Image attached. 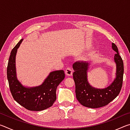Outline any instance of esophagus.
I'll return each instance as SVG.
<instances>
[{"label":"esophagus","mask_w":130,"mask_h":130,"mask_svg":"<svg viewBox=\"0 0 130 130\" xmlns=\"http://www.w3.org/2000/svg\"><path fill=\"white\" fill-rule=\"evenodd\" d=\"M65 73L67 76H70L73 74V70H72L71 68H66V69L65 70Z\"/></svg>","instance_id":"1"}]
</instances>
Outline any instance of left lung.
<instances>
[{"instance_id":"left-lung-1","label":"left lung","mask_w":130,"mask_h":130,"mask_svg":"<svg viewBox=\"0 0 130 130\" xmlns=\"http://www.w3.org/2000/svg\"><path fill=\"white\" fill-rule=\"evenodd\" d=\"M112 48L116 52L114 56L116 65V77L105 88H96L90 85L87 75L89 62L77 61L73 63V77L76 85V98L83 106L91 108L104 107L115 99L120 93L122 87L124 65L115 43H112Z\"/></svg>"}]
</instances>
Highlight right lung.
Here are the masks:
<instances>
[{
  "label": "right lung",
  "mask_w": 130,
  "mask_h": 130,
  "mask_svg": "<svg viewBox=\"0 0 130 130\" xmlns=\"http://www.w3.org/2000/svg\"><path fill=\"white\" fill-rule=\"evenodd\" d=\"M22 39L11 52L7 68V76L11 93L16 102L26 109L40 111L52 106L56 100L58 85L65 78L62 70L50 72L39 86L28 87L22 84L17 76L15 58Z\"/></svg>",
  "instance_id": "obj_1"
}]
</instances>
